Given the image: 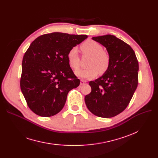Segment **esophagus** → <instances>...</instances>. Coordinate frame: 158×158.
I'll return each mask as SVG.
<instances>
[{"label": "esophagus", "instance_id": "esophagus-1", "mask_svg": "<svg viewBox=\"0 0 158 158\" xmlns=\"http://www.w3.org/2000/svg\"><path fill=\"white\" fill-rule=\"evenodd\" d=\"M86 81L81 79V85H85V84L86 83Z\"/></svg>", "mask_w": 158, "mask_h": 158}]
</instances>
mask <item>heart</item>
I'll return each instance as SVG.
<instances>
[{"label": "heart", "instance_id": "1", "mask_svg": "<svg viewBox=\"0 0 158 158\" xmlns=\"http://www.w3.org/2000/svg\"><path fill=\"white\" fill-rule=\"evenodd\" d=\"M81 48L84 54L91 56L86 69H79L75 72L76 76L82 79H92L98 73H104L110 64V57L104 51L103 47L94 40H87L82 44ZM69 64L73 69L79 67V56L76 47H72L67 54Z\"/></svg>", "mask_w": 158, "mask_h": 158}]
</instances>
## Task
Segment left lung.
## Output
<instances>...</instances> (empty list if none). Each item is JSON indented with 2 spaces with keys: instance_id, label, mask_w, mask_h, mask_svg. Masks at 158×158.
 <instances>
[{
  "instance_id": "1",
  "label": "left lung",
  "mask_w": 158,
  "mask_h": 158,
  "mask_svg": "<svg viewBox=\"0 0 158 158\" xmlns=\"http://www.w3.org/2000/svg\"><path fill=\"white\" fill-rule=\"evenodd\" d=\"M92 40L106 48L110 64L101 77L89 82L92 92L85 101L94 114L111 118L125 110L133 96L138 82V61L131 46L113 35Z\"/></svg>"
}]
</instances>
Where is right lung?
Returning a JSON list of instances; mask_svg holds the SVG:
<instances>
[{"label": "right lung", "mask_w": 158, "mask_h": 158, "mask_svg": "<svg viewBox=\"0 0 158 158\" xmlns=\"http://www.w3.org/2000/svg\"><path fill=\"white\" fill-rule=\"evenodd\" d=\"M87 35L52 32L32 41L22 60L20 88L29 108L35 114L49 117L59 113L69 92L80 81L69 64L70 50Z\"/></svg>", "instance_id": "1"}]
</instances>
